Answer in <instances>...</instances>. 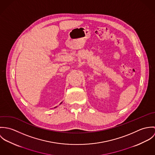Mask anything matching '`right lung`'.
I'll use <instances>...</instances> for the list:
<instances>
[{
  "label": "right lung",
  "mask_w": 155,
  "mask_h": 155,
  "mask_svg": "<svg viewBox=\"0 0 155 155\" xmlns=\"http://www.w3.org/2000/svg\"><path fill=\"white\" fill-rule=\"evenodd\" d=\"M63 103V102H61V103H60V104H61V103ZM56 107H54V108H56Z\"/></svg>",
  "instance_id": "obj_1"
}]
</instances>
